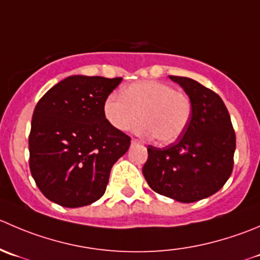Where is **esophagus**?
<instances>
[{
	"label": "esophagus",
	"mask_w": 260,
	"mask_h": 260,
	"mask_svg": "<svg viewBox=\"0 0 260 260\" xmlns=\"http://www.w3.org/2000/svg\"><path fill=\"white\" fill-rule=\"evenodd\" d=\"M141 143H142V142H141V141L135 140V138H133V140H132V145H141Z\"/></svg>",
	"instance_id": "obj_1"
}]
</instances>
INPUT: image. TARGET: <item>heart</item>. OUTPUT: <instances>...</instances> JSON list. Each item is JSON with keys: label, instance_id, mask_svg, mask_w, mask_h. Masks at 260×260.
Listing matches in <instances>:
<instances>
[{"label": "heart", "instance_id": "1", "mask_svg": "<svg viewBox=\"0 0 260 260\" xmlns=\"http://www.w3.org/2000/svg\"><path fill=\"white\" fill-rule=\"evenodd\" d=\"M104 117L117 131H128L138 117L137 133L155 136L161 143L178 140L188 127L191 104L184 92L157 81H140L125 86L120 96L110 94L103 104Z\"/></svg>", "mask_w": 260, "mask_h": 260}]
</instances>
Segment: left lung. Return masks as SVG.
Returning <instances> with one entry per match:
<instances>
[{"mask_svg": "<svg viewBox=\"0 0 260 260\" xmlns=\"http://www.w3.org/2000/svg\"><path fill=\"white\" fill-rule=\"evenodd\" d=\"M191 104L188 127L176 142L148 146L142 173L156 193L191 203L220 190L233 173L236 137L222 99L188 77L169 76Z\"/></svg>", "mask_w": 260, "mask_h": 260, "instance_id": "1", "label": "left lung"}]
</instances>
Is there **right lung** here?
Listing matches in <instances>:
<instances>
[{"instance_id":"add662e5","label":"right lung","mask_w":260,"mask_h":260,"mask_svg":"<svg viewBox=\"0 0 260 260\" xmlns=\"http://www.w3.org/2000/svg\"><path fill=\"white\" fill-rule=\"evenodd\" d=\"M122 79L74 75L38 102L29 136V166L45 197L62 207L91 205L103 197L110 170L131 137L105 119L104 100Z\"/></svg>"}]
</instances>
